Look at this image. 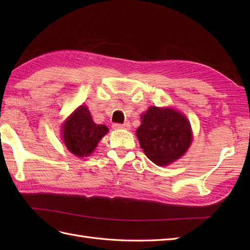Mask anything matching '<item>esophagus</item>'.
Masks as SVG:
<instances>
[{
  "instance_id": "esophagus-1",
  "label": "esophagus",
  "mask_w": 250,
  "mask_h": 250,
  "mask_svg": "<svg viewBox=\"0 0 250 250\" xmlns=\"http://www.w3.org/2000/svg\"><path fill=\"white\" fill-rule=\"evenodd\" d=\"M130 124L129 122H125V124H114L113 128L116 130H120V129H125V130H129L130 129Z\"/></svg>"
}]
</instances>
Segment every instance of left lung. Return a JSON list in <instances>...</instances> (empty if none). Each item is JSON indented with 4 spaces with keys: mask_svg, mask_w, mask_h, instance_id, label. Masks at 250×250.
Instances as JSON below:
<instances>
[{
    "mask_svg": "<svg viewBox=\"0 0 250 250\" xmlns=\"http://www.w3.org/2000/svg\"><path fill=\"white\" fill-rule=\"evenodd\" d=\"M142 117L136 136L142 149L153 163L167 166L187 151L192 134L184 115L175 109L152 106Z\"/></svg>",
    "mask_w": 250,
    "mask_h": 250,
    "instance_id": "obj_1",
    "label": "left lung"
}]
</instances>
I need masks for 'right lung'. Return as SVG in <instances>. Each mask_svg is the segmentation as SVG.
Instances as JSON below:
<instances>
[{"label":"right lung","mask_w":250,"mask_h":250,"mask_svg":"<svg viewBox=\"0 0 250 250\" xmlns=\"http://www.w3.org/2000/svg\"><path fill=\"white\" fill-rule=\"evenodd\" d=\"M103 125H95L86 106H79L63 125V141L77 157H87L97 147L100 140L107 133Z\"/></svg>","instance_id":"add662e5"}]
</instances>
